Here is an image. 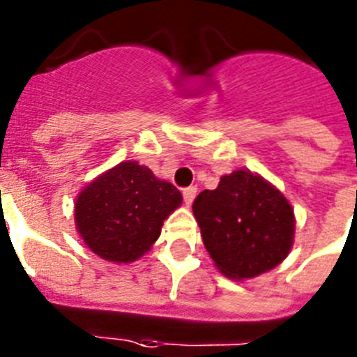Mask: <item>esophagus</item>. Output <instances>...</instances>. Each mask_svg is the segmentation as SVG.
<instances>
[{
	"mask_svg": "<svg viewBox=\"0 0 357 357\" xmlns=\"http://www.w3.org/2000/svg\"><path fill=\"white\" fill-rule=\"evenodd\" d=\"M197 193H198L197 185H189V188L182 189V197H184L185 206H191V204H193V200L197 198Z\"/></svg>",
	"mask_w": 357,
	"mask_h": 357,
	"instance_id": "1",
	"label": "esophagus"
}]
</instances>
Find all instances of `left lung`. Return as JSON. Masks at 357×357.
I'll return each instance as SVG.
<instances>
[{
    "label": "left lung",
    "instance_id": "left-lung-1",
    "mask_svg": "<svg viewBox=\"0 0 357 357\" xmlns=\"http://www.w3.org/2000/svg\"><path fill=\"white\" fill-rule=\"evenodd\" d=\"M214 264L230 279H250L275 268L293 245L289 202L259 175L238 169L193 204Z\"/></svg>",
    "mask_w": 357,
    "mask_h": 357
}]
</instances>
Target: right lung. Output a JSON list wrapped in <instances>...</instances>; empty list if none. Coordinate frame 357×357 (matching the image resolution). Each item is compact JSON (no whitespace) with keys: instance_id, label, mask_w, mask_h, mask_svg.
<instances>
[{"instance_id":"add662e5","label":"right lung","mask_w":357,"mask_h":357,"mask_svg":"<svg viewBox=\"0 0 357 357\" xmlns=\"http://www.w3.org/2000/svg\"><path fill=\"white\" fill-rule=\"evenodd\" d=\"M182 204L181 191L146 166L127 160L78 195L75 222L85 245L114 263H130L157 241L162 222Z\"/></svg>"}]
</instances>
